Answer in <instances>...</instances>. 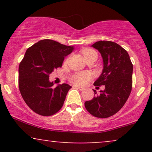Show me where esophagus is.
<instances>
[{"label":"esophagus","instance_id":"1","mask_svg":"<svg viewBox=\"0 0 152 152\" xmlns=\"http://www.w3.org/2000/svg\"><path fill=\"white\" fill-rule=\"evenodd\" d=\"M74 87H76V88H77L79 89L80 91H83L84 90V88H83V87H81V86H74Z\"/></svg>","mask_w":152,"mask_h":152}]
</instances>
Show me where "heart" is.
Instances as JSON below:
<instances>
[{
  "label": "heart",
  "instance_id": "1",
  "mask_svg": "<svg viewBox=\"0 0 152 152\" xmlns=\"http://www.w3.org/2000/svg\"><path fill=\"white\" fill-rule=\"evenodd\" d=\"M83 54L85 58L88 59L91 57H97V53L95 50L91 48H86L83 50ZM90 75L88 73L82 72V73H76L73 75L71 78V81L74 84L78 85V86H83L86 84L87 81L89 80Z\"/></svg>",
  "mask_w": 152,
  "mask_h": 152
}]
</instances>
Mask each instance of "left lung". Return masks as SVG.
Instances as JSON below:
<instances>
[{"mask_svg": "<svg viewBox=\"0 0 152 152\" xmlns=\"http://www.w3.org/2000/svg\"><path fill=\"white\" fill-rule=\"evenodd\" d=\"M100 52L104 69L94 86H105L91 100L85 102V107L92 116L108 118L117 113L129 96L132 88L133 64L124 48L116 43L99 41L91 46Z\"/></svg>", "mask_w": 152, "mask_h": 152, "instance_id": "1", "label": "left lung"}]
</instances>
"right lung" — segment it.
<instances>
[{
    "mask_svg": "<svg viewBox=\"0 0 152 152\" xmlns=\"http://www.w3.org/2000/svg\"><path fill=\"white\" fill-rule=\"evenodd\" d=\"M74 46L50 39L35 43L26 50L18 69V87L23 99L31 110L41 116L55 114L61 109L71 88L67 83L53 88L49 75L61 67Z\"/></svg>",
    "mask_w": 152,
    "mask_h": 152,
    "instance_id": "obj_1",
    "label": "right lung"
}]
</instances>
